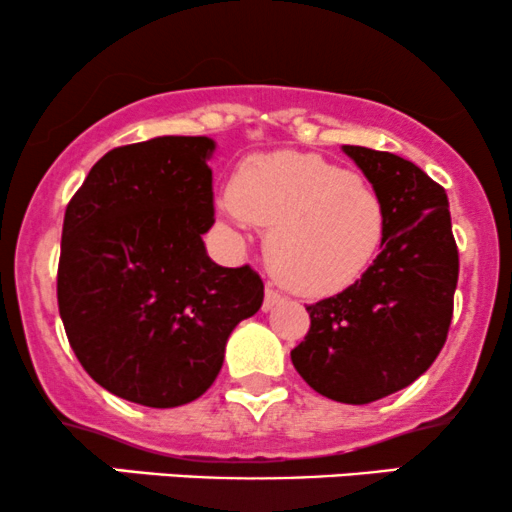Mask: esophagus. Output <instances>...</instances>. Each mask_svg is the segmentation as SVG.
<instances>
[{
  "instance_id": "1",
  "label": "esophagus",
  "mask_w": 512,
  "mask_h": 512,
  "mask_svg": "<svg viewBox=\"0 0 512 512\" xmlns=\"http://www.w3.org/2000/svg\"><path fill=\"white\" fill-rule=\"evenodd\" d=\"M281 301H284V296H281V293H276L274 289H269V286H267V291H264L262 310H264V313H269V310L276 308V305H279Z\"/></svg>"
}]
</instances>
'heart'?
Returning a JSON list of instances; mask_svg holds the SVG:
<instances>
[{"instance_id":"heart-1","label":"heart","mask_w":512,"mask_h":512,"mask_svg":"<svg viewBox=\"0 0 512 512\" xmlns=\"http://www.w3.org/2000/svg\"><path fill=\"white\" fill-rule=\"evenodd\" d=\"M223 214L269 228V269L310 298L354 286L385 238L378 192L361 175L301 151L248 158L223 197Z\"/></svg>"}]
</instances>
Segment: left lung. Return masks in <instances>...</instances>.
I'll use <instances>...</instances> for the list:
<instances>
[{
  "label": "left lung",
  "mask_w": 512,
  "mask_h": 512,
  "mask_svg": "<svg viewBox=\"0 0 512 512\" xmlns=\"http://www.w3.org/2000/svg\"><path fill=\"white\" fill-rule=\"evenodd\" d=\"M385 207L380 255L354 286L308 305L291 351L301 378L334 402L368 404L424 375L443 349L457 289L448 195L407 158L342 146Z\"/></svg>",
  "instance_id": "obj_1"
}]
</instances>
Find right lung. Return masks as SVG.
I'll return each instance as SVG.
<instances>
[{
    "label": "right lung",
    "instance_id": "1",
    "mask_svg": "<svg viewBox=\"0 0 512 512\" xmlns=\"http://www.w3.org/2000/svg\"><path fill=\"white\" fill-rule=\"evenodd\" d=\"M209 137H154L108 151L69 202L57 303L76 358L113 395L154 409L202 397L262 279L221 267Z\"/></svg>",
    "mask_w": 512,
    "mask_h": 512
}]
</instances>
